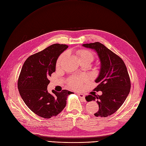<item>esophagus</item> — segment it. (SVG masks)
I'll use <instances>...</instances> for the list:
<instances>
[{
  "instance_id": "34e87169",
  "label": "esophagus",
  "mask_w": 146,
  "mask_h": 146,
  "mask_svg": "<svg viewBox=\"0 0 146 146\" xmlns=\"http://www.w3.org/2000/svg\"><path fill=\"white\" fill-rule=\"evenodd\" d=\"M78 96L79 98H80L83 102H85L86 101V100H85V95H84L83 94L78 93Z\"/></svg>"
}]
</instances>
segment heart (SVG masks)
Returning <instances> with one entry per match:
<instances>
[{
	"mask_svg": "<svg viewBox=\"0 0 146 146\" xmlns=\"http://www.w3.org/2000/svg\"><path fill=\"white\" fill-rule=\"evenodd\" d=\"M66 53H63L56 60V68H59L64 56H66ZM76 54L78 56L80 62L84 61H88L91 63L93 60L94 55L92 53L90 50L81 49L76 51ZM87 80V78L85 76H75L70 78L68 80V85L70 88L73 90H78L82 86L83 83L85 82Z\"/></svg>",
	"mask_w": 146,
	"mask_h": 146,
	"instance_id": "b5f03b06",
	"label": "heart"
}]
</instances>
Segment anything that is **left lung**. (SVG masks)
Masks as SVG:
<instances>
[{
	"label": "left lung",
	"mask_w": 146,
	"mask_h": 146,
	"mask_svg": "<svg viewBox=\"0 0 146 146\" xmlns=\"http://www.w3.org/2000/svg\"><path fill=\"white\" fill-rule=\"evenodd\" d=\"M82 46L94 50L99 56L100 68L94 91L102 92L101 96L88 95L85 99L98 102L99 109L94 113L96 117H107L121 107L130 92L131 83L126 66L120 57L99 42Z\"/></svg>",
	"instance_id": "8db88e82"
}]
</instances>
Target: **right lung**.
Returning a JSON list of instances; mask_svg holds the SVG:
<instances>
[{"label": "right lung", "mask_w": 146, "mask_h": 146, "mask_svg": "<svg viewBox=\"0 0 146 146\" xmlns=\"http://www.w3.org/2000/svg\"><path fill=\"white\" fill-rule=\"evenodd\" d=\"M68 46L54 44L31 55L25 60L19 75L17 87L26 105L32 111L46 119L58 115L66 105L68 96L72 92L63 90L48 92V78L55 71L59 56Z\"/></svg>", "instance_id": "right-lung-1"}]
</instances>
